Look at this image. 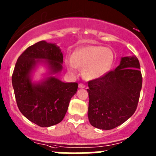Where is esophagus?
<instances>
[{
	"label": "esophagus",
	"mask_w": 156,
	"mask_h": 156,
	"mask_svg": "<svg viewBox=\"0 0 156 156\" xmlns=\"http://www.w3.org/2000/svg\"><path fill=\"white\" fill-rule=\"evenodd\" d=\"M78 87H79V88H84L86 87V85L84 84H83V83H80V84H78Z\"/></svg>",
	"instance_id": "1"
}]
</instances>
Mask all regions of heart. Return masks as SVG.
<instances>
[{
  "mask_svg": "<svg viewBox=\"0 0 156 156\" xmlns=\"http://www.w3.org/2000/svg\"><path fill=\"white\" fill-rule=\"evenodd\" d=\"M114 56L110 49L103 46H87L73 53L67 67L72 73L77 68L83 69V75L87 79H95L106 75L112 66Z\"/></svg>",
  "mask_w": 156,
  "mask_h": 156,
  "instance_id": "1",
  "label": "heart"
}]
</instances>
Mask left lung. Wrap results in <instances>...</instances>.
Here are the masks:
<instances>
[{"mask_svg":"<svg viewBox=\"0 0 156 156\" xmlns=\"http://www.w3.org/2000/svg\"><path fill=\"white\" fill-rule=\"evenodd\" d=\"M139 60L125 56L114 70L88 81V119L92 126L111 130L133 115L142 88Z\"/></svg>","mask_w":156,"mask_h":156,"instance_id":"8db88e82","label":"left lung"}]
</instances>
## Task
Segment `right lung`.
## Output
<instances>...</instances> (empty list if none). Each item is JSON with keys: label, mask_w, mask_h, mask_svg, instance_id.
<instances>
[{"label": "right lung", "mask_w": 156, "mask_h": 156, "mask_svg": "<svg viewBox=\"0 0 156 156\" xmlns=\"http://www.w3.org/2000/svg\"><path fill=\"white\" fill-rule=\"evenodd\" d=\"M39 62L47 64L50 74L58 73L62 69V53L59 47L45 41L29 47L17 59L12 75V87L22 114L38 126L50 127L64 119L78 84L62 82L53 76L34 84L30 74Z\"/></svg>", "instance_id": "right-lung-1"}]
</instances>
